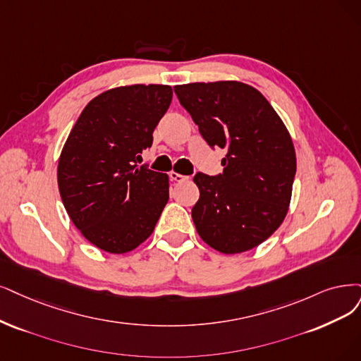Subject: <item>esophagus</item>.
Returning a JSON list of instances; mask_svg holds the SVG:
<instances>
[{
  "label": "esophagus",
  "instance_id": "esophagus-1",
  "mask_svg": "<svg viewBox=\"0 0 361 361\" xmlns=\"http://www.w3.org/2000/svg\"><path fill=\"white\" fill-rule=\"evenodd\" d=\"M169 177H171V180L172 181H177V183H181V181H185V180H189V177H185V176H181V173H177V172H169Z\"/></svg>",
  "mask_w": 361,
  "mask_h": 361
}]
</instances>
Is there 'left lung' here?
I'll return each instance as SVG.
<instances>
[{
    "instance_id": "8db88e82",
    "label": "left lung",
    "mask_w": 361,
    "mask_h": 361,
    "mask_svg": "<svg viewBox=\"0 0 361 361\" xmlns=\"http://www.w3.org/2000/svg\"><path fill=\"white\" fill-rule=\"evenodd\" d=\"M209 147L226 150L223 173L196 172V231L224 255L248 251L283 223L296 176L295 147L262 93L241 82L173 87Z\"/></svg>"
}]
</instances>
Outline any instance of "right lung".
Returning a JSON list of instances; mask_svg holds the SVG:
<instances>
[{
    "mask_svg": "<svg viewBox=\"0 0 361 361\" xmlns=\"http://www.w3.org/2000/svg\"><path fill=\"white\" fill-rule=\"evenodd\" d=\"M171 99L165 85L106 90L85 106L63 145V207L87 241L106 252L122 255L144 243L168 202L166 173L137 162Z\"/></svg>",
    "mask_w": 361,
    "mask_h": 361,
    "instance_id": "right-lung-1",
    "label": "right lung"
}]
</instances>
